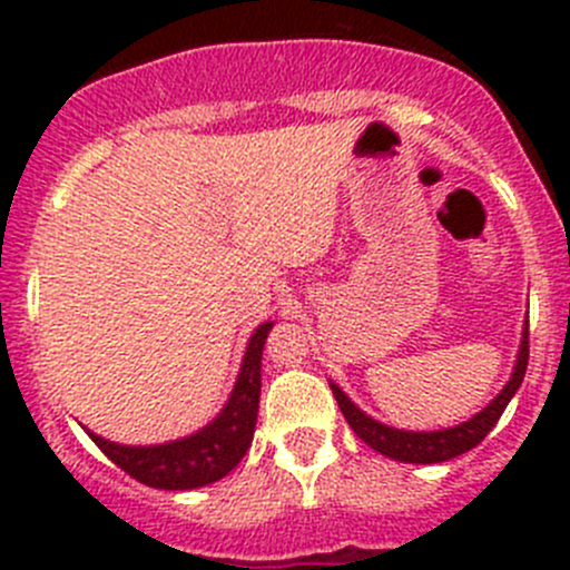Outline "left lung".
Segmentation results:
<instances>
[{
    "instance_id": "8db88e82",
    "label": "left lung",
    "mask_w": 570,
    "mask_h": 570,
    "mask_svg": "<svg viewBox=\"0 0 570 570\" xmlns=\"http://www.w3.org/2000/svg\"><path fill=\"white\" fill-rule=\"evenodd\" d=\"M527 358H530V331H521V344L519 353H515L513 372H510L508 383L502 386V392L493 396L480 413H474L465 422L455 424V428H441V430H400L392 424H383L377 419H372L370 413L361 411L342 389L331 383V392L336 396L338 407H342L344 419H347L350 428L355 430L364 444H370L372 450L381 452V455L392 458L400 463H444L452 458L463 455V452L474 450L482 439L493 430V424L499 422V416L504 413L508 402L513 400V394L521 389L527 372Z\"/></svg>"
}]
</instances>
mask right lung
Listing matches in <instances>:
<instances>
[{
  "mask_svg": "<svg viewBox=\"0 0 570 570\" xmlns=\"http://www.w3.org/2000/svg\"><path fill=\"white\" fill-rule=\"evenodd\" d=\"M273 325L275 322H262L250 333L237 383H234L226 405L195 433L146 446L118 444V441L101 439L88 428L85 433L99 444L109 461L140 480L142 485L159 488V491H193V488L223 480L228 471L237 469V463L248 452L253 433H256L258 396H262V353Z\"/></svg>",
  "mask_w": 570,
  "mask_h": 570,
  "instance_id": "obj_1",
  "label": "right lung"
}]
</instances>
